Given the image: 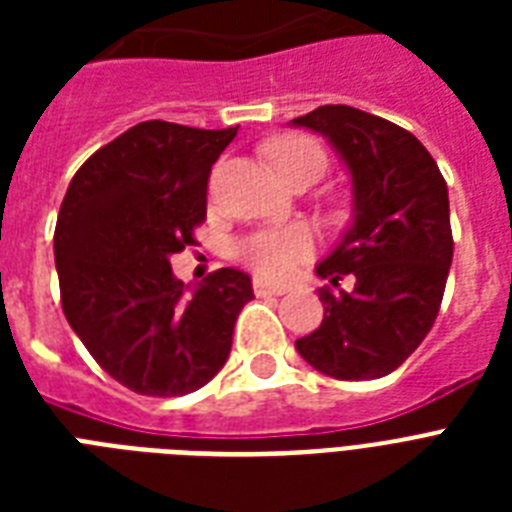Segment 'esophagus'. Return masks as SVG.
Listing matches in <instances>:
<instances>
[{
  "mask_svg": "<svg viewBox=\"0 0 512 512\" xmlns=\"http://www.w3.org/2000/svg\"><path fill=\"white\" fill-rule=\"evenodd\" d=\"M252 289H255V295H284V292H287L284 284H271V281L265 279L252 281Z\"/></svg>",
  "mask_w": 512,
  "mask_h": 512,
  "instance_id": "34e87169",
  "label": "esophagus"
}]
</instances>
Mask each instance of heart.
Returning a JSON list of instances; mask_svg holds the SVG:
<instances>
[{
	"label": "heart",
	"mask_w": 512,
	"mask_h": 512,
	"mask_svg": "<svg viewBox=\"0 0 512 512\" xmlns=\"http://www.w3.org/2000/svg\"><path fill=\"white\" fill-rule=\"evenodd\" d=\"M273 164L289 183L327 170V151L308 135H281L268 146ZM233 257L268 279H284L313 255V236L300 225L249 231L233 241Z\"/></svg>",
	"instance_id": "heart-1"
}]
</instances>
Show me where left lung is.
Masks as SVG:
<instances>
[{"mask_svg": "<svg viewBox=\"0 0 512 512\" xmlns=\"http://www.w3.org/2000/svg\"><path fill=\"white\" fill-rule=\"evenodd\" d=\"M295 124L316 130L348 164L356 215L316 268L324 321L297 353L335 380H377L404 364L433 327L454 255L449 191L412 132L350 106H319ZM350 278L354 287L340 290Z\"/></svg>", "mask_w": 512, "mask_h": 512, "instance_id": "8db88e82", "label": "left lung"}]
</instances>
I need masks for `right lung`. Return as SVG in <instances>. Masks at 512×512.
Masks as SVG:
<instances>
[{"instance_id":"1","label":"right lung","mask_w":512,"mask_h":512,"mask_svg":"<svg viewBox=\"0 0 512 512\" xmlns=\"http://www.w3.org/2000/svg\"><path fill=\"white\" fill-rule=\"evenodd\" d=\"M236 130L135 124L79 167L60 204L63 313L100 369L140 396H185L207 385L255 297L236 268L209 273L185 295L170 265L196 244L209 172Z\"/></svg>"}]
</instances>
